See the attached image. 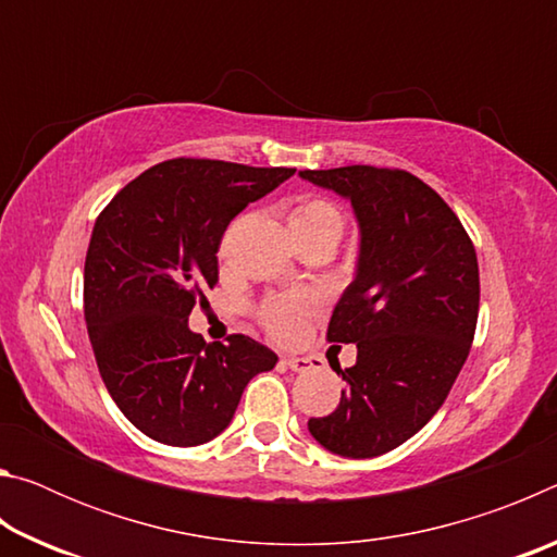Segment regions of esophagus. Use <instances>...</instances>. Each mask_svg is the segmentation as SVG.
<instances>
[{
  "instance_id": "esophagus-1",
  "label": "esophagus",
  "mask_w": 557,
  "mask_h": 557,
  "mask_svg": "<svg viewBox=\"0 0 557 557\" xmlns=\"http://www.w3.org/2000/svg\"><path fill=\"white\" fill-rule=\"evenodd\" d=\"M282 361H285L292 371H297V373H305V371H312L314 366H312V361H309V358H305V356H285L282 358Z\"/></svg>"
}]
</instances>
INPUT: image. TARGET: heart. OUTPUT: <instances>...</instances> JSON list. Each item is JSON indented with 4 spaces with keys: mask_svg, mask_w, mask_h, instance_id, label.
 <instances>
[{
    "mask_svg": "<svg viewBox=\"0 0 557 557\" xmlns=\"http://www.w3.org/2000/svg\"><path fill=\"white\" fill-rule=\"evenodd\" d=\"M342 225V211H338L329 199H322V196H305L289 213V228L295 238H307V235H334L338 240ZM317 307L319 301L314 295L297 292V295L268 299L260 309V319L272 336L280 338V342H289V338H295L299 334L305 319L317 312Z\"/></svg>",
    "mask_w": 557,
    "mask_h": 557,
    "instance_id": "1",
    "label": "heart"
}]
</instances>
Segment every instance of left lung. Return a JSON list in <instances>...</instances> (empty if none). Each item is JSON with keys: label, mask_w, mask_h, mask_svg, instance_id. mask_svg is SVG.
<instances>
[{"label": "left lung", "mask_w": 557, "mask_h": 557, "mask_svg": "<svg viewBox=\"0 0 557 557\" xmlns=\"http://www.w3.org/2000/svg\"><path fill=\"white\" fill-rule=\"evenodd\" d=\"M351 203L358 258L329 342L356 344L336 410L307 422L324 449L371 459L428 425L469 356L479 265L467 231L437 191L400 169L299 172Z\"/></svg>", "instance_id": "left-lung-1"}]
</instances>
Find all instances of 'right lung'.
Masks as SVG:
<instances>
[{
	"label": "right lung",
	"mask_w": 557,
	"mask_h": 557,
	"mask_svg": "<svg viewBox=\"0 0 557 557\" xmlns=\"http://www.w3.org/2000/svg\"><path fill=\"white\" fill-rule=\"evenodd\" d=\"M295 174L215 159H169L139 174L98 215L83 305L112 400L147 437L211 442L231 425L245 385L277 354L233 334L206 344L188 314L219 282V245L245 206Z\"/></svg>",
	"instance_id": "right-lung-1"
}]
</instances>
